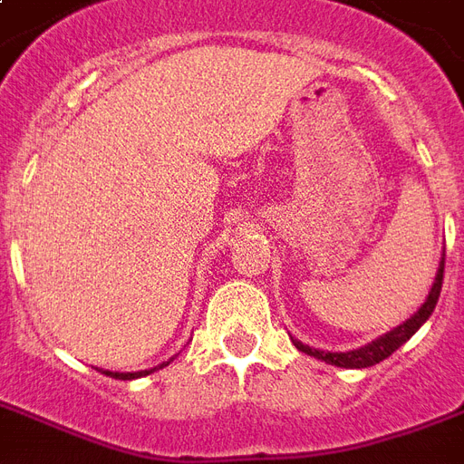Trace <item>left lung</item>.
I'll list each match as a JSON object with an SVG mask.
<instances>
[{"label":"left lung","mask_w":464,"mask_h":464,"mask_svg":"<svg viewBox=\"0 0 464 464\" xmlns=\"http://www.w3.org/2000/svg\"><path fill=\"white\" fill-rule=\"evenodd\" d=\"M443 270H445V257H440V265H438V272H436V282H433V287H430L429 296H426V302L420 304V309L413 314L411 318H406L401 326H397L394 331H389V334L380 335L377 341L367 343L362 348L358 350H348V353H331V350H318V348H309V345H304L302 341H296L292 338L296 348L311 355V358L316 360H324L328 365H335V367H348V370H362V367H372L382 360H387L394 350H399L404 345L409 338H411L416 331H419L429 316L433 314L438 304V296H440V287H443Z\"/></svg>","instance_id":"8db88e82"}]
</instances>
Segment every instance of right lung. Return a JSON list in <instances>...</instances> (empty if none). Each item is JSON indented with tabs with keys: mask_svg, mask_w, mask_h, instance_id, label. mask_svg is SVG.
Instances as JSON below:
<instances>
[{
	"mask_svg": "<svg viewBox=\"0 0 464 464\" xmlns=\"http://www.w3.org/2000/svg\"><path fill=\"white\" fill-rule=\"evenodd\" d=\"M169 365V362H162V365L153 367V370H140V372H111V370H99L102 374H109V377H114V380H138V377H146V374L155 372V370H160V367Z\"/></svg>",
	"mask_w": 464,
	"mask_h": 464,
	"instance_id": "add662e5",
	"label": "right lung"
}]
</instances>
